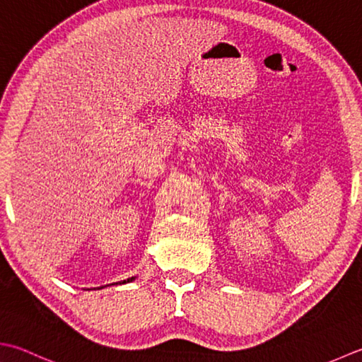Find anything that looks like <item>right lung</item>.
Wrapping results in <instances>:
<instances>
[{
    "instance_id": "1",
    "label": "right lung",
    "mask_w": 362,
    "mask_h": 362,
    "mask_svg": "<svg viewBox=\"0 0 362 362\" xmlns=\"http://www.w3.org/2000/svg\"><path fill=\"white\" fill-rule=\"evenodd\" d=\"M132 281H134V276H132V278L125 279V281H120V284H127V282H132Z\"/></svg>"
}]
</instances>
